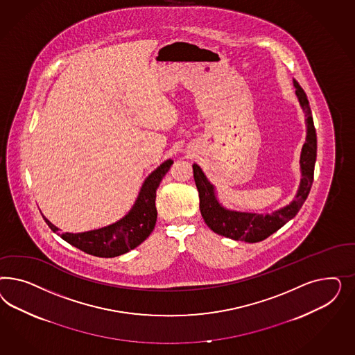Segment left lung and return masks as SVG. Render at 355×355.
<instances>
[{
    "instance_id": "1",
    "label": "left lung",
    "mask_w": 355,
    "mask_h": 355,
    "mask_svg": "<svg viewBox=\"0 0 355 355\" xmlns=\"http://www.w3.org/2000/svg\"><path fill=\"white\" fill-rule=\"evenodd\" d=\"M295 87V95L300 100L302 109L306 116L307 135L306 141L302 147L301 173L302 178L300 189L291 205L272 212L270 215H258L250 212H238L226 209L218 202L216 196L215 186L209 182L205 173L199 165L193 164V180L196 189L199 191V208L200 214L205 218V224L211 230H214L220 236L234 239L245 241L248 243L260 242L270 234L277 232L279 227L291 221L294 216L301 209L304 200L307 199L312 182H313V169L316 162V130L313 126L311 107L309 104L307 96L297 80H293Z\"/></svg>"
}]
</instances>
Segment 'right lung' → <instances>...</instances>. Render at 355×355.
Segmentation results:
<instances>
[{
  "instance_id": "right-lung-1",
  "label": "right lung",
  "mask_w": 355,
  "mask_h": 355,
  "mask_svg": "<svg viewBox=\"0 0 355 355\" xmlns=\"http://www.w3.org/2000/svg\"><path fill=\"white\" fill-rule=\"evenodd\" d=\"M172 164L173 160L169 159L150 173L141 184L139 195L129 214L117 223L85 233L58 234L74 248L98 258H114L138 248L148 238L155 227L157 218V209L155 205L156 190ZM43 217L54 233L60 230L45 216Z\"/></svg>"
}]
</instances>
